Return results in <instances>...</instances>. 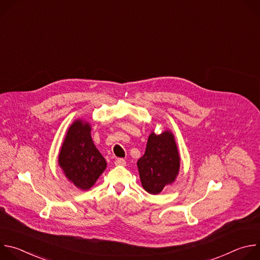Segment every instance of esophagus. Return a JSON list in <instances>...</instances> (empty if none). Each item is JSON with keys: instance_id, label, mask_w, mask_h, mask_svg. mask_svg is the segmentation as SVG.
Masks as SVG:
<instances>
[{"instance_id": "esophagus-1", "label": "esophagus", "mask_w": 260, "mask_h": 260, "mask_svg": "<svg viewBox=\"0 0 260 260\" xmlns=\"http://www.w3.org/2000/svg\"><path fill=\"white\" fill-rule=\"evenodd\" d=\"M126 164V161H125V159H123V158H117L116 160H115V165L116 166H124Z\"/></svg>"}]
</instances>
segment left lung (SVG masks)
Segmentation results:
<instances>
[{
	"mask_svg": "<svg viewBox=\"0 0 260 260\" xmlns=\"http://www.w3.org/2000/svg\"><path fill=\"white\" fill-rule=\"evenodd\" d=\"M137 165L144 189L151 194L161 192L179 174L180 156L174 135L170 131L160 135L152 132L148 138L145 154Z\"/></svg>",
	"mask_w": 260,
	"mask_h": 260,
	"instance_id": "1",
	"label": "left lung"
}]
</instances>
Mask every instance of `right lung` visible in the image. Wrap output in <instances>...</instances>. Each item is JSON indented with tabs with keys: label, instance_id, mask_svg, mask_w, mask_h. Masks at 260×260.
<instances>
[{
	"label": "right lung",
	"instance_id": "right-lung-1",
	"mask_svg": "<svg viewBox=\"0 0 260 260\" xmlns=\"http://www.w3.org/2000/svg\"><path fill=\"white\" fill-rule=\"evenodd\" d=\"M90 129L86 121H74L58 154V165L66 177L82 190L92 187L107 167L105 158L92 142Z\"/></svg>",
	"mask_w": 260,
	"mask_h": 260
}]
</instances>
